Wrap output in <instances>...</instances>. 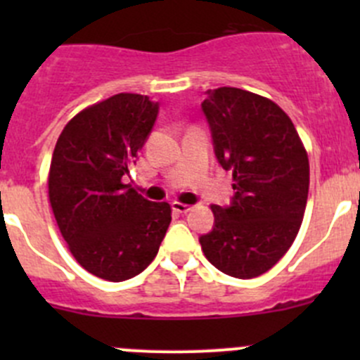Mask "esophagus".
Here are the masks:
<instances>
[{
    "instance_id": "obj_1",
    "label": "esophagus",
    "mask_w": 360,
    "mask_h": 360,
    "mask_svg": "<svg viewBox=\"0 0 360 360\" xmlns=\"http://www.w3.org/2000/svg\"><path fill=\"white\" fill-rule=\"evenodd\" d=\"M172 209L179 214H186L191 210V205H188V203H183V202H172Z\"/></svg>"
}]
</instances>
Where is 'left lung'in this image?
I'll use <instances>...</instances> for the list:
<instances>
[{
  "instance_id": "left-lung-1",
  "label": "left lung",
  "mask_w": 360,
  "mask_h": 360,
  "mask_svg": "<svg viewBox=\"0 0 360 360\" xmlns=\"http://www.w3.org/2000/svg\"><path fill=\"white\" fill-rule=\"evenodd\" d=\"M202 110L235 190L230 207L210 205L214 228L200 237L202 250L230 277H259L300 231L310 186L308 153L291 118L268 97L221 86L209 92Z\"/></svg>"
}]
</instances>
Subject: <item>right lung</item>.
Returning <instances> with one entry per match:
<instances>
[{"instance_id": "obj_1", "label": "right lung", "mask_w": 360, "mask_h": 360, "mask_svg": "<svg viewBox=\"0 0 360 360\" xmlns=\"http://www.w3.org/2000/svg\"><path fill=\"white\" fill-rule=\"evenodd\" d=\"M157 115L148 96L116 94L72 116L53 150L49 200L57 226L75 259L104 281L139 275L172 219L169 203L123 183Z\"/></svg>"}]
</instances>
